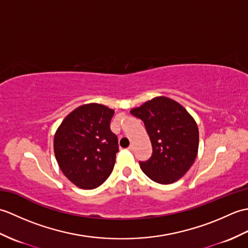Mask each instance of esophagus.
Wrapping results in <instances>:
<instances>
[{
    "mask_svg": "<svg viewBox=\"0 0 248 248\" xmlns=\"http://www.w3.org/2000/svg\"><path fill=\"white\" fill-rule=\"evenodd\" d=\"M128 149H129V150H131V151H132V150L134 149V146H133V145H130V146L128 147Z\"/></svg>",
    "mask_w": 248,
    "mask_h": 248,
    "instance_id": "34e87169",
    "label": "esophagus"
}]
</instances>
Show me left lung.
Listing matches in <instances>:
<instances>
[{
  "label": "left lung",
  "instance_id": "1",
  "mask_svg": "<svg viewBox=\"0 0 248 248\" xmlns=\"http://www.w3.org/2000/svg\"><path fill=\"white\" fill-rule=\"evenodd\" d=\"M130 113L143 120L151 140V156L140 162L145 175L161 184L183 177L196 159L199 144L197 124L187 110L170 98L156 97Z\"/></svg>",
  "mask_w": 248,
  "mask_h": 248
}]
</instances>
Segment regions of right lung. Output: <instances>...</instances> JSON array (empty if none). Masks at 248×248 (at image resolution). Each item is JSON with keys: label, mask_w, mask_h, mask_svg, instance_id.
I'll return each mask as SVG.
<instances>
[{"label": "right lung", "mask_w": 248, "mask_h": 248, "mask_svg": "<svg viewBox=\"0 0 248 248\" xmlns=\"http://www.w3.org/2000/svg\"><path fill=\"white\" fill-rule=\"evenodd\" d=\"M114 110L102 104L81 105L62 120L54 136L62 171L77 186L93 189L113 171L118 139L110 131Z\"/></svg>", "instance_id": "obj_1"}]
</instances>
